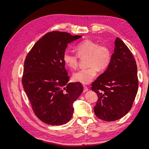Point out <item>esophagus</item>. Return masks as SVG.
<instances>
[{
  "mask_svg": "<svg viewBox=\"0 0 149 149\" xmlns=\"http://www.w3.org/2000/svg\"><path fill=\"white\" fill-rule=\"evenodd\" d=\"M83 88H84V90H83V92H84V93H85V92L88 91V90H89V89L88 88V87L86 86L83 85Z\"/></svg>",
  "mask_w": 149,
  "mask_h": 149,
  "instance_id": "esophagus-1",
  "label": "esophagus"
}]
</instances>
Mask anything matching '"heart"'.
I'll return each mask as SVG.
<instances>
[{
    "instance_id": "heart-1",
    "label": "heart",
    "mask_w": 149,
    "mask_h": 149,
    "mask_svg": "<svg viewBox=\"0 0 149 149\" xmlns=\"http://www.w3.org/2000/svg\"><path fill=\"white\" fill-rule=\"evenodd\" d=\"M77 55L66 51L63 55L65 65L70 69L74 70L78 66L79 57H88L89 68L81 69L73 74V78L81 83L87 84L96 77L98 70H104L109 65L111 60L110 49L104 44L86 40L78 43L75 47Z\"/></svg>"
}]
</instances>
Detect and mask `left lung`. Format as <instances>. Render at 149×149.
I'll use <instances>...</instances> for the list:
<instances>
[{"instance_id":"1","label":"left lung","mask_w":149,"mask_h":149,"mask_svg":"<svg viewBox=\"0 0 149 149\" xmlns=\"http://www.w3.org/2000/svg\"><path fill=\"white\" fill-rule=\"evenodd\" d=\"M136 61L132 52L119 38L106 71L92 83L98 96L94 113L99 119L111 122L123 118L131 109L138 91Z\"/></svg>"}]
</instances>
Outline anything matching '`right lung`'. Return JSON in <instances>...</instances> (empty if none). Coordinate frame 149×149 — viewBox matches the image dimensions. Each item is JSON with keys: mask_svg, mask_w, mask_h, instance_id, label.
Here are the masks:
<instances>
[{"mask_svg": "<svg viewBox=\"0 0 149 149\" xmlns=\"http://www.w3.org/2000/svg\"><path fill=\"white\" fill-rule=\"evenodd\" d=\"M81 38L50 31L35 43L25 58L22 83L35 114L49 125L69 122L73 103L83 91L81 83L67 84L70 77L63 60L68 43Z\"/></svg>", "mask_w": 149, "mask_h": 149, "instance_id": "obj_1", "label": "right lung"}]
</instances>
